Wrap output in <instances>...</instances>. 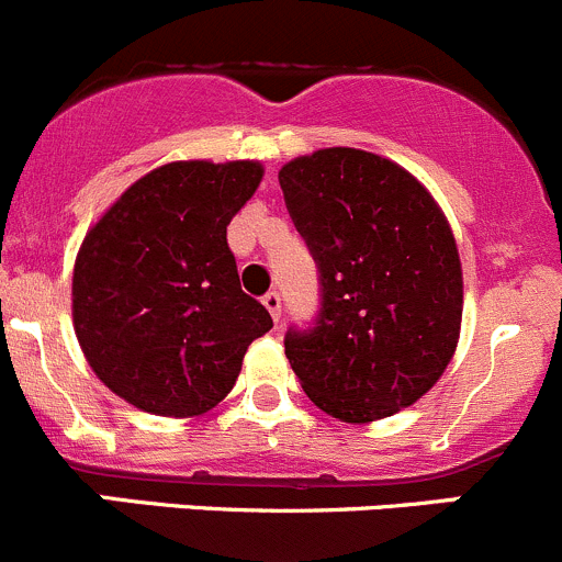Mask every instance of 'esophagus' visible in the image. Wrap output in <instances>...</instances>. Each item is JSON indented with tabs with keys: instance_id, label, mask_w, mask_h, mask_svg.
Segmentation results:
<instances>
[{
	"instance_id": "esophagus-1",
	"label": "esophagus",
	"mask_w": 562,
	"mask_h": 562,
	"mask_svg": "<svg viewBox=\"0 0 562 562\" xmlns=\"http://www.w3.org/2000/svg\"><path fill=\"white\" fill-rule=\"evenodd\" d=\"M262 303H265V308L270 311V316H273V319L279 322V319H281V294L276 292V289H273V292H268V294H265V297H262Z\"/></svg>"
}]
</instances>
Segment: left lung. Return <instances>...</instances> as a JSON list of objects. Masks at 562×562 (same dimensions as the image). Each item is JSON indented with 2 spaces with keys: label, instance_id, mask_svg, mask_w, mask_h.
Returning a JSON list of instances; mask_svg holds the SVG:
<instances>
[{
  "label": "left lung",
  "instance_id": "obj_1",
  "mask_svg": "<svg viewBox=\"0 0 562 562\" xmlns=\"http://www.w3.org/2000/svg\"><path fill=\"white\" fill-rule=\"evenodd\" d=\"M279 182L319 273V311L289 327L305 396L347 424L387 418L446 371L462 265L446 215L409 171L352 147L289 160Z\"/></svg>",
  "mask_w": 562,
  "mask_h": 562
}]
</instances>
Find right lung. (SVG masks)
Returning <instances> with one entry per match:
<instances>
[{"instance_id":"obj_1","label":"right lung","mask_w":562,"mask_h":562,"mask_svg":"<svg viewBox=\"0 0 562 562\" xmlns=\"http://www.w3.org/2000/svg\"><path fill=\"white\" fill-rule=\"evenodd\" d=\"M254 160H180L133 182L85 237L74 325L92 371L133 407L169 418L213 409L254 338L273 327L240 289L226 243L254 196Z\"/></svg>"}]
</instances>
